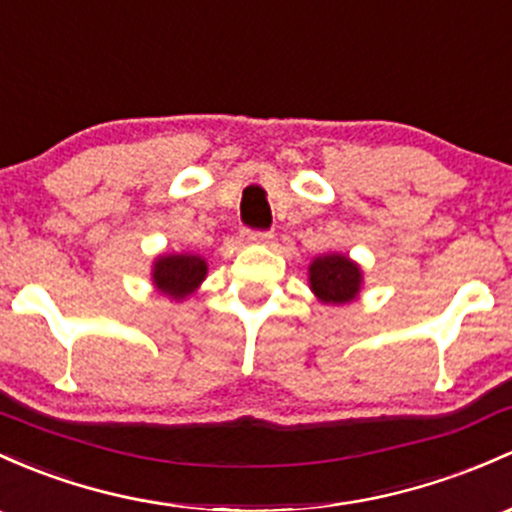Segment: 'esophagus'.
Wrapping results in <instances>:
<instances>
[{"instance_id":"esophagus-1","label":"esophagus","mask_w":512,"mask_h":512,"mask_svg":"<svg viewBox=\"0 0 512 512\" xmlns=\"http://www.w3.org/2000/svg\"><path fill=\"white\" fill-rule=\"evenodd\" d=\"M271 239H273L271 232H249V229L244 232L246 244H271Z\"/></svg>"}]
</instances>
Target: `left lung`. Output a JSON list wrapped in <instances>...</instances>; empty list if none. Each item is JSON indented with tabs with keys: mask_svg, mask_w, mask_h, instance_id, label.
Listing matches in <instances>:
<instances>
[{
	"mask_svg": "<svg viewBox=\"0 0 512 512\" xmlns=\"http://www.w3.org/2000/svg\"><path fill=\"white\" fill-rule=\"evenodd\" d=\"M307 280L315 298L324 305H349L361 295L364 271L346 254H322L307 266Z\"/></svg>",
	"mask_w": 512,
	"mask_h": 512,
	"instance_id": "left-lung-1",
	"label": "left lung"
}]
</instances>
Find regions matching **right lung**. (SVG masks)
<instances>
[{"label": "right lung", "instance_id": "right-lung-1", "mask_svg": "<svg viewBox=\"0 0 512 512\" xmlns=\"http://www.w3.org/2000/svg\"><path fill=\"white\" fill-rule=\"evenodd\" d=\"M207 278V261L197 254H161L153 258L151 283L156 293L183 302Z\"/></svg>", "mask_w": 512, "mask_h": 512}]
</instances>
